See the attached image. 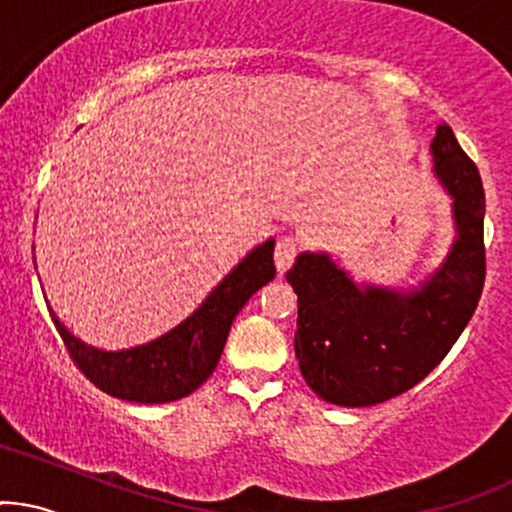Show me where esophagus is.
<instances>
[{
	"mask_svg": "<svg viewBox=\"0 0 512 512\" xmlns=\"http://www.w3.org/2000/svg\"><path fill=\"white\" fill-rule=\"evenodd\" d=\"M296 252H299V245H296L294 238H279L277 247H274V265H277L279 277L291 267Z\"/></svg>",
	"mask_w": 512,
	"mask_h": 512,
	"instance_id": "1",
	"label": "esophagus"
}]
</instances>
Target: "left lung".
Segmentation results:
<instances>
[{
	"instance_id": "obj_1",
	"label": "left lung",
	"mask_w": 512,
	"mask_h": 512,
	"mask_svg": "<svg viewBox=\"0 0 512 512\" xmlns=\"http://www.w3.org/2000/svg\"><path fill=\"white\" fill-rule=\"evenodd\" d=\"M432 174L452 199L454 238L418 284L357 282L325 250H306L286 272L299 296L294 350L323 401L367 408L413 389L452 350L486 277L484 187L447 123L430 143Z\"/></svg>"
}]
</instances>
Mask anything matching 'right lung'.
I'll return each mask as SVG.
<instances>
[{"mask_svg": "<svg viewBox=\"0 0 512 512\" xmlns=\"http://www.w3.org/2000/svg\"><path fill=\"white\" fill-rule=\"evenodd\" d=\"M274 274V238H267L252 247L182 323L160 338L126 350L87 345L46 303L70 357L94 386L121 401L170 403L189 396L209 379L235 316L255 291L272 282Z\"/></svg>", "mask_w": 512, "mask_h": 512, "instance_id": "1", "label": "right lung"}]
</instances>
